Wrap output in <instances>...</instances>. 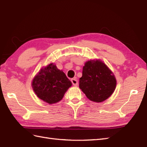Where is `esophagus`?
Wrapping results in <instances>:
<instances>
[{
	"label": "esophagus",
	"instance_id": "1",
	"mask_svg": "<svg viewBox=\"0 0 147 147\" xmlns=\"http://www.w3.org/2000/svg\"><path fill=\"white\" fill-rule=\"evenodd\" d=\"M71 82H72L73 83V84L74 85V86H77L78 85V81H77V80L76 78H73V79H71Z\"/></svg>",
	"mask_w": 147,
	"mask_h": 147
}]
</instances>
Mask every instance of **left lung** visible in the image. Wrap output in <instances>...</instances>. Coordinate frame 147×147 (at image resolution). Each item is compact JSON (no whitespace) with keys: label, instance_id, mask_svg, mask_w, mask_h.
Masks as SVG:
<instances>
[{"label":"left lung","instance_id":"8db88e82","mask_svg":"<svg viewBox=\"0 0 147 147\" xmlns=\"http://www.w3.org/2000/svg\"><path fill=\"white\" fill-rule=\"evenodd\" d=\"M116 84L114 74L102 61L90 60L85 63L80 88L90 100L100 102L106 100L115 91Z\"/></svg>","mask_w":147,"mask_h":147}]
</instances>
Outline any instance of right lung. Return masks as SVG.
Instances as JSON below:
<instances>
[{
	"label": "right lung",
	"mask_w": 147,
	"mask_h": 147,
	"mask_svg": "<svg viewBox=\"0 0 147 147\" xmlns=\"http://www.w3.org/2000/svg\"><path fill=\"white\" fill-rule=\"evenodd\" d=\"M71 85L66 74L53 63L41 68L32 84L38 97L50 104L61 100Z\"/></svg>",
	"instance_id": "1"
}]
</instances>
